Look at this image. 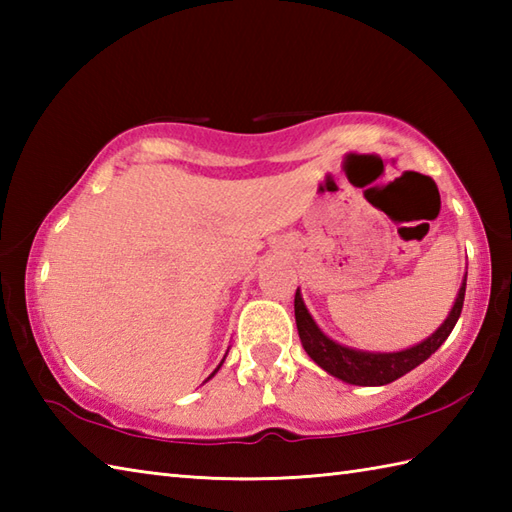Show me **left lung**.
Masks as SVG:
<instances>
[{
	"mask_svg": "<svg viewBox=\"0 0 512 512\" xmlns=\"http://www.w3.org/2000/svg\"><path fill=\"white\" fill-rule=\"evenodd\" d=\"M464 292H466V275L462 279V286L458 292V299H455L449 317L444 319L440 328L433 332L429 339L422 343L407 347V350L400 352H363L354 350V347H345L341 343L332 341L330 336H325L321 328L314 323L312 314L308 312L306 303L301 299V292L297 288L295 295V319H297V330L303 350L308 352L312 358L325 372L332 374L334 378L343 380V383L350 385H361V387H378L394 383L396 378L405 376L411 372L413 367L427 361V358L438 350V347L449 339L451 330L458 323L462 306H464Z\"/></svg>",
	"mask_w": 512,
	"mask_h": 512,
	"instance_id": "1",
	"label": "left lung"
}]
</instances>
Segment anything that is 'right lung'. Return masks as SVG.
Instances as JSON below:
<instances>
[{"label":"right lung","instance_id":"1","mask_svg":"<svg viewBox=\"0 0 512 512\" xmlns=\"http://www.w3.org/2000/svg\"><path fill=\"white\" fill-rule=\"evenodd\" d=\"M222 363H224V361H222ZM222 363H220V365H217V367H215V372H217V369H220V367H222ZM215 372H213V374H211V376H209V378H213V376H215ZM209 378H206V380H209Z\"/></svg>","mask_w":512,"mask_h":512}]
</instances>
